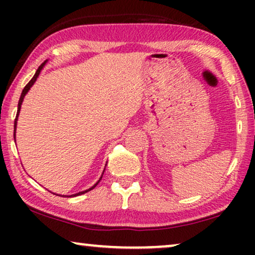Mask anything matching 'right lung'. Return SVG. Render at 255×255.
Here are the masks:
<instances>
[{"instance_id": "right-lung-1", "label": "right lung", "mask_w": 255, "mask_h": 255, "mask_svg": "<svg viewBox=\"0 0 255 255\" xmlns=\"http://www.w3.org/2000/svg\"><path fill=\"white\" fill-rule=\"evenodd\" d=\"M47 62V60L46 61H44L43 64H41L39 67H38V69L36 71V74L33 75V78L30 80V82L27 83V85L24 87V89H23V92H22V94H20V97H19V101H18V107H17V115H16V120H15V125H13V138H15V141H16V128H17V120H18V116H19V111H20V107H22V103H23V101H24V97H25V95L27 94V92H29L30 90V88L31 87L33 86V83L36 82V80H37V78L38 76H39V74H40V72H41V69L44 68V66H45V64H46ZM107 166V165H106ZM104 170H106V168H104ZM104 170H103V173H104ZM103 173H102V175H103ZM101 179H102V176L100 177V180L97 181V182L94 184L93 187H90L89 189H87V190H83V191H80V193H76V194H74V195H67V197H75V196H80V195H82V194H86L87 191H89V190H92V189H94V188H95L97 184H99V182L101 181ZM58 196H66V195H58Z\"/></svg>"}]
</instances>
